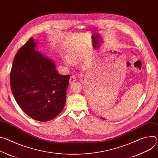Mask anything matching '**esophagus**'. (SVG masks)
<instances>
[{"instance_id":"obj_1","label":"esophagus","mask_w":158,"mask_h":158,"mask_svg":"<svg viewBox=\"0 0 158 158\" xmlns=\"http://www.w3.org/2000/svg\"><path fill=\"white\" fill-rule=\"evenodd\" d=\"M76 81V76L75 75H71L70 79H69V82L70 83H73Z\"/></svg>"}]
</instances>
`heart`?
Listing matches in <instances>:
<instances>
[{
    "label": "heart",
    "instance_id": "obj_1",
    "mask_svg": "<svg viewBox=\"0 0 158 158\" xmlns=\"http://www.w3.org/2000/svg\"><path fill=\"white\" fill-rule=\"evenodd\" d=\"M84 58V52L80 50H73L68 52L67 55L62 56V60L68 65L81 62Z\"/></svg>",
    "mask_w": 158,
    "mask_h": 158
}]
</instances>
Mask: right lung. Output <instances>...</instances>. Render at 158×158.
Returning <instances> with one entry per match:
<instances>
[{
	"instance_id": "1",
	"label": "right lung",
	"mask_w": 158,
	"mask_h": 158,
	"mask_svg": "<svg viewBox=\"0 0 158 158\" xmlns=\"http://www.w3.org/2000/svg\"><path fill=\"white\" fill-rule=\"evenodd\" d=\"M32 38L18 51L10 74V88L21 109L31 118L47 122L61 113L70 75H60L54 62L35 49Z\"/></svg>"
}]
</instances>
